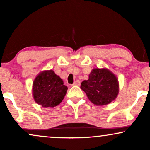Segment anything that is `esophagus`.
I'll list each match as a JSON object with an SVG mask.
<instances>
[{
	"mask_svg": "<svg viewBox=\"0 0 150 150\" xmlns=\"http://www.w3.org/2000/svg\"><path fill=\"white\" fill-rule=\"evenodd\" d=\"M80 82L79 80H75V82H74V83L73 84V86H80Z\"/></svg>",
	"mask_w": 150,
	"mask_h": 150,
	"instance_id": "esophagus-1",
	"label": "esophagus"
}]
</instances>
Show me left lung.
<instances>
[{"mask_svg": "<svg viewBox=\"0 0 150 150\" xmlns=\"http://www.w3.org/2000/svg\"><path fill=\"white\" fill-rule=\"evenodd\" d=\"M80 88L97 106H104L115 100L119 92L116 75L106 68H94L87 80L82 81Z\"/></svg>", "mask_w": 150, "mask_h": 150, "instance_id": "8db88e82", "label": "left lung"}]
</instances>
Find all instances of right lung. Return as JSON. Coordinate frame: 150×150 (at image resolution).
Masks as SVG:
<instances>
[{
	"label": "right lung",
	"instance_id": "1",
	"mask_svg": "<svg viewBox=\"0 0 150 150\" xmlns=\"http://www.w3.org/2000/svg\"><path fill=\"white\" fill-rule=\"evenodd\" d=\"M68 87L52 70L41 72L33 82L34 99L42 107H54L61 104Z\"/></svg>",
	"mask_w": 150,
	"mask_h": 150
}]
</instances>
